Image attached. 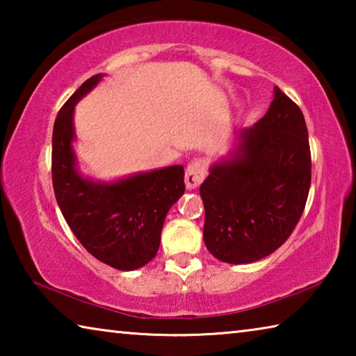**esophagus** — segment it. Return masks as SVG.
Wrapping results in <instances>:
<instances>
[{
  "instance_id": "obj_1",
  "label": "esophagus",
  "mask_w": 356,
  "mask_h": 356,
  "mask_svg": "<svg viewBox=\"0 0 356 356\" xmlns=\"http://www.w3.org/2000/svg\"><path fill=\"white\" fill-rule=\"evenodd\" d=\"M204 176H206V165L200 159L190 161L185 170V185L188 190H195L202 184Z\"/></svg>"
}]
</instances>
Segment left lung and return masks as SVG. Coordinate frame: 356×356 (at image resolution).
<instances>
[{
    "instance_id": "obj_1",
    "label": "left lung",
    "mask_w": 356,
    "mask_h": 356,
    "mask_svg": "<svg viewBox=\"0 0 356 356\" xmlns=\"http://www.w3.org/2000/svg\"><path fill=\"white\" fill-rule=\"evenodd\" d=\"M238 141L200 188L204 242L227 264H250L278 250L300 221L311 186L303 113L278 86L265 116L240 131Z\"/></svg>"
}]
</instances>
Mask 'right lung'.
<instances>
[{"mask_svg": "<svg viewBox=\"0 0 356 356\" xmlns=\"http://www.w3.org/2000/svg\"><path fill=\"white\" fill-rule=\"evenodd\" d=\"M84 81L59 110L51 143V179L58 206L69 227L88 252L124 272L152 261L168 210L184 195V166L141 172L113 184L83 179L72 149L74 110L102 80Z\"/></svg>", "mask_w": 356, "mask_h": 356, "instance_id": "right-lung-1", "label": "right lung"}]
</instances>
